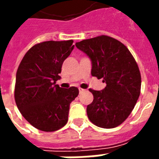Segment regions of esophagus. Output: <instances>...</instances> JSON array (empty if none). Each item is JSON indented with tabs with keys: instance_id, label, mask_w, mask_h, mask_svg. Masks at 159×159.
I'll return each mask as SVG.
<instances>
[{
	"instance_id": "34e87169",
	"label": "esophagus",
	"mask_w": 159,
	"mask_h": 159,
	"mask_svg": "<svg viewBox=\"0 0 159 159\" xmlns=\"http://www.w3.org/2000/svg\"><path fill=\"white\" fill-rule=\"evenodd\" d=\"M87 92V90L82 89V88H80V87H79V92H80V93H83V92Z\"/></svg>"
}]
</instances>
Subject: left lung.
I'll return each mask as SVG.
<instances>
[{
  "mask_svg": "<svg viewBox=\"0 0 159 159\" xmlns=\"http://www.w3.org/2000/svg\"><path fill=\"white\" fill-rule=\"evenodd\" d=\"M92 61V75L102 78V91L90 88L93 102L87 107L88 118L95 125L111 129L121 125L133 111L141 89L138 64L127 47L107 35L76 43Z\"/></svg>",
  "mask_w": 159,
  "mask_h": 159,
  "instance_id": "8db88e82",
  "label": "left lung"
}]
</instances>
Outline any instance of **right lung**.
<instances>
[{"label": "right lung", "mask_w": 159, "mask_h": 159, "mask_svg": "<svg viewBox=\"0 0 159 159\" xmlns=\"http://www.w3.org/2000/svg\"><path fill=\"white\" fill-rule=\"evenodd\" d=\"M73 40L45 41L30 48L16 72L15 101L24 118L45 132L67 124L70 103L78 96L77 87H59L62 65L74 48Z\"/></svg>", "instance_id": "right-lung-1"}]
</instances>
